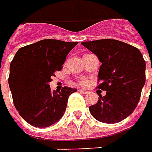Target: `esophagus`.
Here are the masks:
<instances>
[{
	"label": "esophagus",
	"mask_w": 152,
	"mask_h": 152,
	"mask_svg": "<svg viewBox=\"0 0 152 152\" xmlns=\"http://www.w3.org/2000/svg\"><path fill=\"white\" fill-rule=\"evenodd\" d=\"M79 91L80 92V93H82V94H88V90H86V89H79Z\"/></svg>",
	"instance_id": "esophagus-1"
}]
</instances>
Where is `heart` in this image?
I'll use <instances>...</instances> for the list:
<instances>
[{
	"label": "heart",
	"mask_w": 152,
	"mask_h": 152,
	"mask_svg": "<svg viewBox=\"0 0 152 152\" xmlns=\"http://www.w3.org/2000/svg\"><path fill=\"white\" fill-rule=\"evenodd\" d=\"M84 83H85V81H83V80L80 81V84H84Z\"/></svg>",
	"instance_id": "obj_1"
}]
</instances>
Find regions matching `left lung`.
<instances>
[{
	"instance_id": "1",
	"label": "left lung",
	"mask_w": 152,
	"mask_h": 152,
	"mask_svg": "<svg viewBox=\"0 0 152 152\" xmlns=\"http://www.w3.org/2000/svg\"><path fill=\"white\" fill-rule=\"evenodd\" d=\"M81 45L102 63L98 88L107 91L104 97L98 93L99 101L88 107L91 115L102 123L121 122L137 107L145 84L146 64L142 53L134 46L115 39L82 42Z\"/></svg>"
}]
</instances>
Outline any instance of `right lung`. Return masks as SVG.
Returning <instances> with one entry per match:
<instances>
[{
  "label": "right lung",
  "instance_id": "add662e5",
  "mask_svg": "<svg viewBox=\"0 0 152 152\" xmlns=\"http://www.w3.org/2000/svg\"><path fill=\"white\" fill-rule=\"evenodd\" d=\"M78 42L44 39L18 50L10 65L9 86L16 109L29 124L45 128L64 115L76 88L51 91L49 82Z\"/></svg>",
  "mask_w": 152,
  "mask_h": 152
}]
</instances>
